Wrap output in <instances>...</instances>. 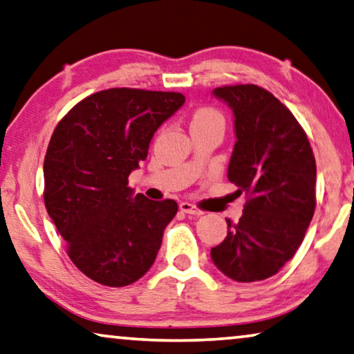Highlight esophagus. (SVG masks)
<instances>
[{
  "instance_id": "obj_1",
  "label": "esophagus",
  "mask_w": 354,
  "mask_h": 354,
  "mask_svg": "<svg viewBox=\"0 0 354 354\" xmlns=\"http://www.w3.org/2000/svg\"><path fill=\"white\" fill-rule=\"evenodd\" d=\"M179 209H181L183 213H187V214H192V216L203 214L202 209H198L197 207H195V205L189 203V202H181V203H179Z\"/></svg>"
}]
</instances>
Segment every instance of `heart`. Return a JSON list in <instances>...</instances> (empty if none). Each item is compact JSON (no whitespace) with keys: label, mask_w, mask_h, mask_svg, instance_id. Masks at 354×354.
Segmentation results:
<instances>
[{"label":"heart","mask_w":354,"mask_h":354,"mask_svg":"<svg viewBox=\"0 0 354 354\" xmlns=\"http://www.w3.org/2000/svg\"><path fill=\"white\" fill-rule=\"evenodd\" d=\"M207 125H224V118L218 109L211 106H202L194 111L191 127H207Z\"/></svg>","instance_id":"b5f03b06"}]
</instances>
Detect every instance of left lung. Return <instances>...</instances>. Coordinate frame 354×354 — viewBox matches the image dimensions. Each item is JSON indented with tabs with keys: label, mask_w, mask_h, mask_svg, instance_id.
I'll use <instances>...</instances> for the list:
<instances>
[{
	"label": "left lung",
	"mask_w": 354,
	"mask_h": 354,
	"mask_svg": "<svg viewBox=\"0 0 354 354\" xmlns=\"http://www.w3.org/2000/svg\"><path fill=\"white\" fill-rule=\"evenodd\" d=\"M213 93L234 111L227 178L248 200L239 223L227 219V236L211 248V259L235 281H261L292 259L313 218L315 156L294 114L266 88L236 84Z\"/></svg>",
	"instance_id": "1"
}]
</instances>
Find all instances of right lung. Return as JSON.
<instances>
[{
	"label": "right lung",
	"instance_id": "obj_1",
	"mask_svg": "<svg viewBox=\"0 0 354 354\" xmlns=\"http://www.w3.org/2000/svg\"><path fill=\"white\" fill-rule=\"evenodd\" d=\"M184 102L178 92L108 88L57 124L44 157L46 209L70 259L93 281L129 286L154 263L178 203L133 197L129 175Z\"/></svg>",
	"mask_w": 354,
	"mask_h": 354
}]
</instances>
